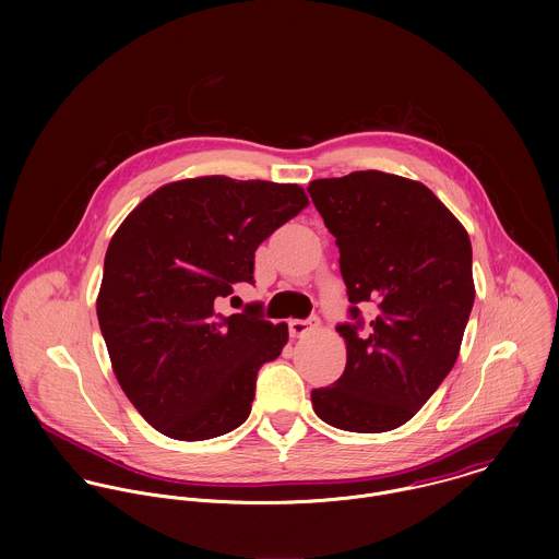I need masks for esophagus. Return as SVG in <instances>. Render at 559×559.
I'll list each match as a JSON object with an SVG mask.
<instances>
[{
  "label": "esophagus",
  "instance_id": "obj_1",
  "mask_svg": "<svg viewBox=\"0 0 559 559\" xmlns=\"http://www.w3.org/2000/svg\"><path fill=\"white\" fill-rule=\"evenodd\" d=\"M319 324L320 320L317 319V317H314V319L290 320V322H288V326H290V335H293V337H301V335H306L308 331L317 329Z\"/></svg>",
  "mask_w": 559,
  "mask_h": 559
}]
</instances>
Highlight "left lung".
Listing matches in <instances>:
<instances>
[{"mask_svg": "<svg viewBox=\"0 0 559 559\" xmlns=\"http://www.w3.org/2000/svg\"><path fill=\"white\" fill-rule=\"evenodd\" d=\"M340 249L355 324H340L344 374L312 392L314 413L350 432H388L430 399L461 353L474 308L472 240L421 182L377 169L308 187ZM377 300L360 333L356 304Z\"/></svg>", "mask_w": 559, "mask_h": 559, "instance_id": "8db88e82", "label": "left lung"}]
</instances>
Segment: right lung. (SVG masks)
<instances>
[{
	"mask_svg": "<svg viewBox=\"0 0 559 559\" xmlns=\"http://www.w3.org/2000/svg\"><path fill=\"white\" fill-rule=\"evenodd\" d=\"M310 204L304 187L200 176L142 200L109 240L96 299L114 374L160 435L222 437L249 417L255 377L288 342L258 306L224 317L253 253Z\"/></svg>",
	"mask_w": 559,
	"mask_h": 559,
	"instance_id": "add662e5",
	"label": "right lung"
}]
</instances>
